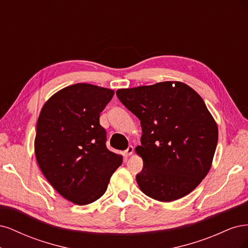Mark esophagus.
I'll return each mask as SVG.
<instances>
[{
	"label": "esophagus",
	"instance_id": "esophagus-1",
	"mask_svg": "<svg viewBox=\"0 0 248 248\" xmlns=\"http://www.w3.org/2000/svg\"><path fill=\"white\" fill-rule=\"evenodd\" d=\"M133 151H134V149H133V147L132 146H129L128 148H127V150H125V155L126 156H130L132 153H133Z\"/></svg>",
	"mask_w": 248,
	"mask_h": 248
}]
</instances>
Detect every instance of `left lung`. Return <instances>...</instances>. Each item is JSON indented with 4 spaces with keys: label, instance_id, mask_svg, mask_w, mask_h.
<instances>
[{
    "label": "left lung",
    "instance_id": "left-lung-1",
    "mask_svg": "<svg viewBox=\"0 0 248 248\" xmlns=\"http://www.w3.org/2000/svg\"><path fill=\"white\" fill-rule=\"evenodd\" d=\"M117 96L141 125V145L136 148L144 161L137 175L140 189L159 202L190 193L211 169L218 140L202 97L181 81L119 89Z\"/></svg>",
    "mask_w": 248,
    "mask_h": 248
}]
</instances>
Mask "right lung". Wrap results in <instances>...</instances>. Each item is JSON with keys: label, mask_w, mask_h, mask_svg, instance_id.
Returning <instances> with one entry per match:
<instances>
[{"label": "right lung", "mask_w": 248, "mask_h": 248, "mask_svg": "<svg viewBox=\"0 0 248 248\" xmlns=\"http://www.w3.org/2000/svg\"><path fill=\"white\" fill-rule=\"evenodd\" d=\"M110 89L76 84L44 103L37 122L35 156L44 177L63 198L84 206L101 198L122 155L106 146L100 112L114 96Z\"/></svg>", "instance_id": "add662e5"}]
</instances>
